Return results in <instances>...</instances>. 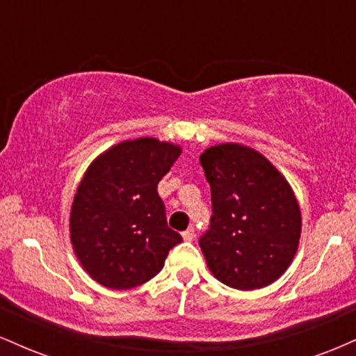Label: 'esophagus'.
<instances>
[{"instance_id": "34e87169", "label": "esophagus", "mask_w": 356, "mask_h": 356, "mask_svg": "<svg viewBox=\"0 0 356 356\" xmlns=\"http://www.w3.org/2000/svg\"><path fill=\"white\" fill-rule=\"evenodd\" d=\"M182 238L186 239V241H192L195 238V231H194V227H189V229L187 231H184L182 232Z\"/></svg>"}]
</instances>
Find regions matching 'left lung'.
<instances>
[{
  "mask_svg": "<svg viewBox=\"0 0 356 356\" xmlns=\"http://www.w3.org/2000/svg\"><path fill=\"white\" fill-rule=\"evenodd\" d=\"M211 186L209 229L199 239L220 283L264 288L291 264L301 234V212L291 186L264 155L241 144L201 154Z\"/></svg>",
  "mask_w": 356,
  "mask_h": 356,
  "instance_id": "8db88e82",
  "label": "left lung"
}]
</instances>
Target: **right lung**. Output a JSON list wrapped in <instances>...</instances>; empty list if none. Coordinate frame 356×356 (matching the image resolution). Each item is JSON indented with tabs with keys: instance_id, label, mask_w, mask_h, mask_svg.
<instances>
[{
	"instance_id": "1",
	"label": "right lung",
	"mask_w": 356,
	"mask_h": 356,
	"mask_svg": "<svg viewBox=\"0 0 356 356\" xmlns=\"http://www.w3.org/2000/svg\"><path fill=\"white\" fill-rule=\"evenodd\" d=\"M181 147L144 137L100 154L81 179L70 212V239L80 264L112 289L144 284L164 268L182 236L167 226L157 184Z\"/></svg>"
}]
</instances>
